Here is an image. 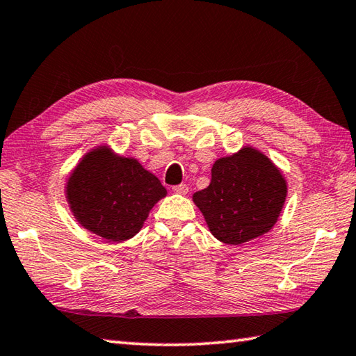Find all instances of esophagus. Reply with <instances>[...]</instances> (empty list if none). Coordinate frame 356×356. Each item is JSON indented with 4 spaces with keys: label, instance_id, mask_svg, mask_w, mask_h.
I'll return each instance as SVG.
<instances>
[{
    "label": "esophagus",
    "instance_id": "34e87169",
    "mask_svg": "<svg viewBox=\"0 0 356 356\" xmlns=\"http://www.w3.org/2000/svg\"><path fill=\"white\" fill-rule=\"evenodd\" d=\"M172 191L177 193V195H186L188 193V185L186 184H180V185H174Z\"/></svg>",
    "mask_w": 356,
    "mask_h": 356
}]
</instances>
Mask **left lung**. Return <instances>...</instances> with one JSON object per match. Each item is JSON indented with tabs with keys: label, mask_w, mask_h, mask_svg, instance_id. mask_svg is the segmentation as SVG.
<instances>
[{
	"label": "left lung",
	"mask_w": 356,
	"mask_h": 356,
	"mask_svg": "<svg viewBox=\"0 0 356 356\" xmlns=\"http://www.w3.org/2000/svg\"><path fill=\"white\" fill-rule=\"evenodd\" d=\"M286 180L263 152L244 146L218 159L207 188L193 200L211 235L225 244H243L274 227L286 199Z\"/></svg>",
	"instance_id": "obj_1"
}]
</instances>
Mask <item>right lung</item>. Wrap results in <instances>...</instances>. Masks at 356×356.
Segmentation results:
<instances>
[{"mask_svg":"<svg viewBox=\"0 0 356 356\" xmlns=\"http://www.w3.org/2000/svg\"><path fill=\"white\" fill-rule=\"evenodd\" d=\"M67 200L83 229L120 243L135 236L166 188L138 160L121 157L108 146L87 152L70 174Z\"/></svg>","mask_w":356,"mask_h":356,"instance_id":"obj_1","label":"right lung"}]
</instances>
